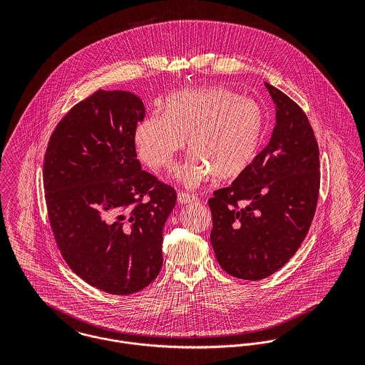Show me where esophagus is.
<instances>
[{
	"label": "esophagus",
	"mask_w": 365,
	"mask_h": 365,
	"mask_svg": "<svg viewBox=\"0 0 365 365\" xmlns=\"http://www.w3.org/2000/svg\"><path fill=\"white\" fill-rule=\"evenodd\" d=\"M177 200H178V204H191V202H197L198 201V197L190 194V192H178L177 195Z\"/></svg>",
	"instance_id": "34e87169"
}]
</instances>
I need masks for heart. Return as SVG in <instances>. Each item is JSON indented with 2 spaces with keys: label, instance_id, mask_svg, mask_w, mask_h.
Listing matches in <instances>:
<instances>
[{
  "label": "heart",
  "instance_id": "obj_1",
  "mask_svg": "<svg viewBox=\"0 0 365 365\" xmlns=\"http://www.w3.org/2000/svg\"><path fill=\"white\" fill-rule=\"evenodd\" d=\"M265 132L260 105L223 87L185 90L170 96L164 113H150L135 132L140 158L152 168H171L184 139L192 152L180 167L187 185L215 175L229 181L257 160Z\"/></svg>",
  "mask_w": 365,
  "mask_h": 365
}]
</instances>
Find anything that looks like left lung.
I'll use <instances>...</instances> for the list:
<instances>
[{
	"instance_id": "left-lung-1",
	"label": "left lung",
	"mask_w": 365,
	"mask_h": 365,
	"mask_svg": "<svg viewBox=\"0 0 365 365\" xmlns=\"http://www.w3.org/2000/svg\"><path fill=\"white\" fill-rule=\"evenodd\" d=\"M265 87L277 106L269 143L208 201L216 260L227 274L250 281L274 274L301 247L320 187L319 146L307 113L278 88Z\"/></svg>"
}]
</instances>
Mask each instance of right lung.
<instances>
[{
	"label": "right lung",
	"instance_id": "add662e5",
	"mask_svg": "<svg viewBox=\"0 0 365 365\" xmlns=\"http://www.w3.org/2000/svg\"><path fill=\"white\" fill-rule=\"evenodd\" d=\"M145 105L98 90L57 123L43 163L48 216L68 267L90 285L130 295L156 279L171 185L142 170L135 146Z\"/></svg>",
	"mask_w": 365,
	"mask_h": 365
}]
</instances>
